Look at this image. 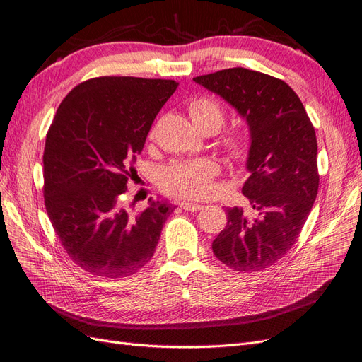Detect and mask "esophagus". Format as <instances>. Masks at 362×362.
I'll return each mask as SVG.
<instances>
[{"label":"esophagus","mask_w":362,"mask_h":362,"mask_svg":"<svg viewBox=\"0 0 362 362\" xmlns=\"http://www.w3.org/2000/svg\"><path fill=\"white\" fill-rule=\"evenodd\" d=\"M180 208L183 209V211H189V212H197V211H200L203 206L202 204H199V203H180Z\"/></svg>","instance_id":"esophagus-1"}]
</instances>
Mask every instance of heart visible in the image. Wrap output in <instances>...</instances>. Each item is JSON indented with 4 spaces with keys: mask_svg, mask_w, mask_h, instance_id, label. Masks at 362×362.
<instances>
[{
    "mask_svg": "<svg viewBox=\"0 0 362 362\" xmlns=\"http://www.w3.org/2000/svg\"><path fill=\"white\" fill-rule=\"evenodd\" d=\"M189 117L197 129L218 130L224 122V109L215 97L200 95L189 101ZM154 138V130L150 132V139ZM224 153L233 160H241L249 153V139L238 132L226 133L221 138ZM221 173L220 163L211 158L197 160L173 162L160 174L162 188L170 195L182 199H204L215 189V179Z\"/></svg>",
    "mask_w": 362,
    "mask_h": 362,
    "instance_id": "b5f03b06",
    "label": "heart"
}]
</instances>
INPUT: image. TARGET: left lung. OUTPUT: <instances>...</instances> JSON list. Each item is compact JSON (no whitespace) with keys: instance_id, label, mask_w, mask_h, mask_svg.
<instances>
[{"instance_id":"1","label":"left lung","mask_w":362,"mask_h":362,"mask_svg":"<svg viewBox=\"0 0 362 362\" xmlns=\"http://www.w3.org/2000/svg\"><path fill=\"white\" fill-rule=\"evenodd\" d=\"M245 118L250 150L243 194L253 216L227 209L214 255L235 272H261L291 250L318 192L317 138L300 98L284 80L245 68L194 77Z\"/></svg>"}]
</instances>
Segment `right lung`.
<instances>
[{
  "mask_svg": "<svg viewBox=\"0 0 362 362\" xmlns=\"http://www.w3.org/2000/svg\"><path fill=\"white\" fill-rule=\"evenodd\" d=\"M179 83L139 77H95L60 103L44 150V200L65 252L85 272L126 277L156 250L173 204L150 199L132 215L121 194L151 124Z\"/></svg>",
  "mask_w": 362,
  "mask_h": 362,
  "instance_id": "add662e5",
  "label": "right lung"
}]
</instances>
